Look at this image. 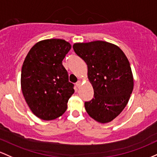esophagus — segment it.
<instances>
[{"label":"esophagus","mask_w":157,"mask_h":157,"mask_svg":"<svg viewBox=\"0 0 157 157\" xmlns=\"http://www.w3.org/2000/svg\"><path fill=\"white\" fill-rule=\"evenodd\" d=\"M75 85H76V87H78V88L80 87V86H81V81H78V82H76V84H75Z\"/></svg>","instance_id":"obj_1"}]
</instances>
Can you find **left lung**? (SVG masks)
<instances>
[{"mask_svg": "<svg viewBox=\"0 0 157 157\" xmlns=\"http://www.w3.org/2000/svg\"><path fill=\"white\" fill-rule=\"evenodd\" d=\"M73 50L87 65L94 95L84 102L86 111L101 123L115 119L129 101L133 88L130 63L122 50L108 42L76 43Z\"/></svg>", "mask_w": 157, "mask_h": 157, "instance_id": "8db88e82", "label": "left lung"}]
</instances>
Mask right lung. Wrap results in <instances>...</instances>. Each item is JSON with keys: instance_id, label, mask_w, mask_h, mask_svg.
Instances as JSON below:
<instances>
[{"instance_id": "1", "label": "right lung", "mask_w": 157, "mask_h": 157, "mask_svg": "<svg viewBox=\"0 0 157 157\" xmlns=\"http://www.w3.org/2000/svg\"><path fill=\"white\" fill-rule=\"evenodd\" d=\"M70 49L64 40H41L32 47L23 64V95L32 112L44 120L61 117L74 93V84L62 64Z\"/></svg>"}]
</instances>
